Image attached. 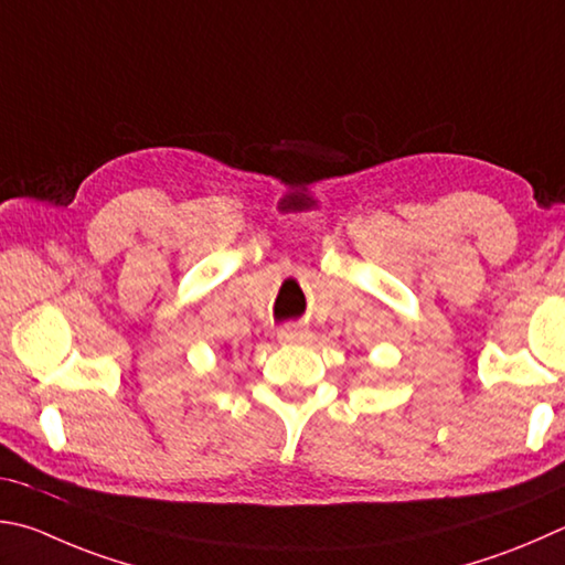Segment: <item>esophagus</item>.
Masks as SVG:
<instances>
[{"instance_id": "obj_1", "label": "esophagus", "mask_w": 565, "mask_h": 565, "mask_svg": "<svg viewBox=\"0 0 565 565\" xmlns=\"http://www.w3.org/2000/svg\"><path fill=\"white\" fill-rule=\"evenodd\" d=\"M311 338V333L306 331V328H299V326H286V328H281L279 331V341L281 343H289V345H294V343H306Z\"/></svg>"}]
</instances>
